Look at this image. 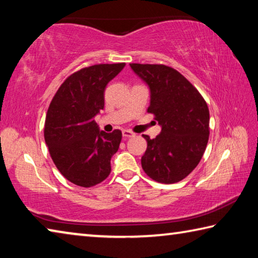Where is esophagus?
Returning <instances> with one entry per match:
<instances>
[{
	"label": "esophagus",
	"instance_id": "obj_1",
	"mask_svg": "<svg viewBox=\"0 0 258 258\" xmlns=\"http://www.w3.org/2000/svg\"><path fill=\"white\" fill-rule=\"evenodd\" d=\"M134 133L132 132V131H130V130H124L123 131V138L124 139H128V138H132V137H134Z\"/></svg>",
	"mask_w": 258,
	"mask_h": 258
}]
</instances>
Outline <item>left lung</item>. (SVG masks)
I'll return each instance as SVG.
<instances>
[{
    "label": "left lung",
    "instance_id": "left-lung-1",
    "mask_svg": "<svg viewBox=\"0 0 258 258\" xmlns=\"http://www.w3.org/2000/svg\"><path fill=\"white\" fill-rule=\"evenodd\" d=\"M150 87L148 112L161 125L155 139L143 134L148 147L143 171L165 184L180 182L197 167L209 138V110L199 91L175 69L165 64L130 63Z\"/></svg>",
    "mask_w": 258,
    "mask_h": 258
}]
</instances>
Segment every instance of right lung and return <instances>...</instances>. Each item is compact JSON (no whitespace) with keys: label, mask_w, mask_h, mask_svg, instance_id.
I'll list each match as a JSON object with an SVG mask.
<instances>
[{"label":"right lung","mask_w":258,"mask_h":258,"mask_svg":"<svg viewBox=\"0 0 258 258\" xmlns=\"http://www.w3.org/2000/svg\"><path fill=\"white\" fill-rule=\"evenodd\" d=\"M125 67L100 63L68 76L46 112L44 139L52 160L69 182L91 187L106 180L110 159L118 150L120 130L99 131L94 116L104 107V90Z\"/></svg>","instance_id":"add662e5"}]
</instances>
